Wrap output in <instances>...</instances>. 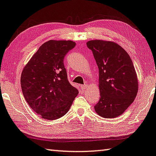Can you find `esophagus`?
I'll return each mask as SVG.
<instances>
[{"label":"esophagus","instance_id":"34e87169","mask_svg":"<svg viewBox=\"0 0 156 156\" xmlns=\"http://www.w3.org/2000/svg\"><path fill=\"white\" fill-rule=\"evenodd\" d=\"M87 87V84H84V85H80V88L82 89V90L86 89Z\"/></svg>","mask_w":156,"mask_h":156}]
</instances>
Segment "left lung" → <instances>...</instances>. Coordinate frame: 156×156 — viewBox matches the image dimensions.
Instances as JSON below:
<instances>
[{
  "instance_id": "obj_1",
  "label": "left lung",
  "mask_w": 156,
  "mask_h": 156,
  "mask_svg": "<svg viewBox=\"0 0 156 156\" xmlns=\"http://www.w3.org/2000/svg\"><path fill=\"white\" fill-rule=\"evenodd\" d=\"M99 69L100 98L94 106L104 118H115L126 111L137 95L138 78L131 58L113 41L91 40L87 43Z\"/></svg>"
}]
</instances>
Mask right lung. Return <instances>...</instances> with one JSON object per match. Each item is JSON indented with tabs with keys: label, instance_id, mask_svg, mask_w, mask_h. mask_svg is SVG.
Wrapping results in <instances>:
<instances>
[{
	"label": "right lung",
	"instance_id": "right-lung-1",
	"mask_svg": "<svg viewBox=\"0 0 156 156\" xmlns=\"http://www.w3.org/2000/svg\"><path fill=\"white\" fill-rule=\"evenodd\" d=\"M75 46L70 40L45 42L22 71L20 83L25 100L45 119L64 116L78 94L69 83L63 63L66 55Z\"/></svg>",
	"mask_w": 156,
	"mask_h": 156
}]
</instances>
